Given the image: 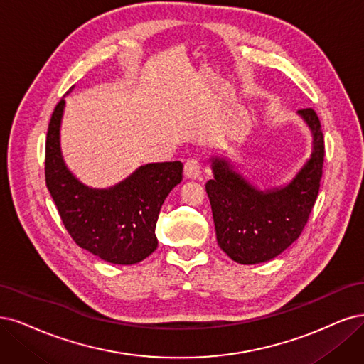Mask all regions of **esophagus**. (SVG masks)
Masks as SVG:
<instances>
[{
    "label": "esophagus",
    "mask_w": 364,
    "mask_h": 364,
    "mask_svg": "<svg viewBox=\"0 0 364 364\" xmlns=\"http://www.w3.org/2000/svg\"><path fill=\"white\" fill-rule=\"evenodd\" d=\"M184 175L187 178L196 180L201 177V163L196 159H189L184 163Z\"/></svg>",
    "instance_id": "esophagus-1"
}]
</instances>
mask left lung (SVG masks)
Masks as SVG:
<instances>
[{
	"label": "left lung",
	"mask_w": 364,
	"mask_h": 364,
	"mask_svg": "<svg viewBox=\"0 0 364 364\" xmlns=\"http://www.w3.org/2000/svg\"><path fill=\"white\" fill-rule=\"evenodd\" d=\"M311 132V154L290 183L260 191L225 157H213V180L205 191L212 205L216 239L231 260L257 264L275 259L306 227L319 193L323 134L313 109L298 110Z\"/></svg>",
	"instance_id": "obj_1"
}]
</instances>
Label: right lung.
Masks as SVG:
<instances>
[{"label": "right lung", "instance_id": "right-lung-1", "mask_svg": "<svg viewBox=\"0 0 364 364\" xmlns=\"http://www.w3.org/2000/svg\"><path fill=\"white\" fill-rule=\"evenodd\" d=\"M65 100L53 112L45 145L46 187L74 242L101 260L134 264L157 250L160 208L183 180L181 161L148 163L107 189H93L68 169L60 149Z\"/></svg>", "mask_w": 364, "mask_h": 364}]
</instances>
